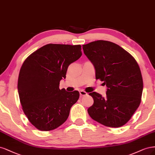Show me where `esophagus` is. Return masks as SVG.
I'll list each match as a JSON object with an SVG mask.
<instances>
[{
  "label": "esophagus",
  "mask_w": 155,
  "mask_h": 155,
  "mask_svg": "<svg viewBox=\"0 0 155 155\" xmlns=\"http://www.w3.org/2000/svg\"><path fill=\"white\" fill-rule=\"evenodd\" d=\"M80 94H81V96H85V95H87V93L86 91H84V90H81L80 91Z\"/></svg>",
  "instance_id": "1"
}]
</instances>
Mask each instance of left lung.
I'll use <instances>...</instances> for the list:
<instances>
[{
	"label": "left lung",
	"instance_id": "left-lung-1",
	"mask_svg": "<svg viewBox=\"0 0 155 155\" xmlns=\"http://www.w3.org/2000/svg\"><path fill=\"white\" fill-rule=\"evenodd\" d=\"M82 48L95 69L96 79L107 86L106 98L96 92L89 94L94 103L88 114L105 126H124L141 102L143 80L138 63L131 54L109 41H94Z\"/></svg>",
	"mask_w": 155,
	"mask_h": 155
}]
</instances>
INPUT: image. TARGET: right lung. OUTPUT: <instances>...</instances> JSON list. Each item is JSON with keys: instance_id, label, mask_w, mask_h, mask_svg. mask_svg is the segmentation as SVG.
<instances>
[{"instance_id": "add662e5", "label": "right lung", "mask_w": 155, "mask_h": 155, "mask_svg": "<svg viewBox=\"0 0 155 155\" xmlns=\"http://www.w3.org/2000/svg\"><path fill=\"white\" fill-rule=\"evenodd\" d=\"M81 56V45L49 44L24 62L18 79L20 101L29 121L39 130H53L68 119L79 92L60 89V81Z\"/></svg>"}]
</instances>
